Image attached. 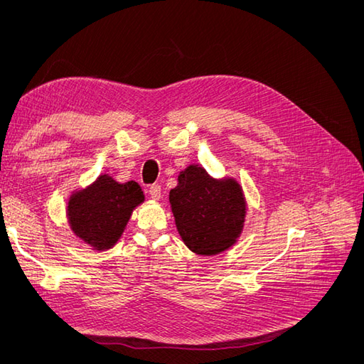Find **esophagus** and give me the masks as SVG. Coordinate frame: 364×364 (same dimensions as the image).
Wrapping results in <instances>:
<instances>
[{"mask_svg": "<svg viewBox=\"0 0 364 364\" xmlns=\"http://www.w3.org/2000/svg\"><path fill=\"white\" fill-rule=\"evenodd\" d=\"M149 194H150V199H151V200L158 202V200L161 199V186H159V185H153V186H150Z\"/></svg>", "mask_w": 364, "mask_h": 364, "instance_id": "esophagus-1", "label": "esophagus"}]
</instances>
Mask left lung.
<instances>
[{
    "label": "left lung",
    "instance_id": "obj_1",
    "mask_svg": "<svg viewBox=\"0 0 364 364\" xmlns=\"http://www.w3.org/2000/svg\"><path fill=\"white\" fill-rule=\"evenodd\" d=\"M168 199L178 232L194 253L218 255L243 234L247 202L234 178L215 179L202 165L191 164L179 173Z\"/></svg>",
    "mask_w": 364,
    "mask_h": 364
}]
</instances>
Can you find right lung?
<instances>
[{"mask_svg": "<svg viewBox=\"0 0 364 364\" xmlns=\"http://www.w3.org/2000/svg\"><path fill=\"white\" fill-rule=\"evenodd\" d=\"M144 199V191L135 181L121 183L103 173L85 188L71 191L67 203L71 232L92 250L112 249L123 235L132 213Z\"/></svg>", "mask_w": 364, "mask_h": 364, "instance_id": "right-lung-1", "label": "right lung"}]
</instances>
